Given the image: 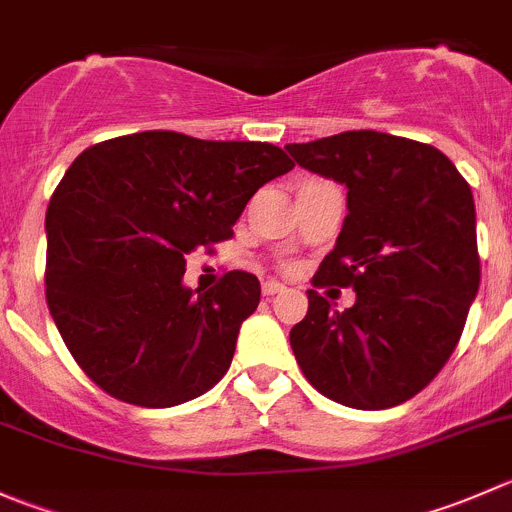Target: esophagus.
Returning <instances> with one entry per match:
<instances>
[{
    "label": "esophagus",
    "instance_id": "1",
    "mask_svg": "<svg viewBox=\"0 0 512 512\" xmlns=\"http://www.w3.org/2000/svg\"><path fill=\"white\" fill-rule=\"evenodd\" d=\"M282 290H285V285H280V282H277V280L262 282V295H265V297L277 295V292H282Z\"/></svg>",
    "mask_w": 512,
    "mask_h": 512
}]
</instances>
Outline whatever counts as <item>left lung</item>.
<instances>
[{
	"mask_svg": "<svg viewBox=\"0 0 512 512\" xmlns=\"http://www.w3.org/2000/svg\"><path fill=\"white\" fill-rule=\"evenodd\" d=\"M285 150L347 187L345 225L312 285L357 292L337 312L307 290L290 330L297 365L335 403L395 408L443 370L478 295L473 192L443 152L408 137L352 130Z\"/></svg>",
	"mask_w": 512,
	"mask_h": 512,
	"instance_id": "obj_1",
	"label": "left lung"
}]
</instances>
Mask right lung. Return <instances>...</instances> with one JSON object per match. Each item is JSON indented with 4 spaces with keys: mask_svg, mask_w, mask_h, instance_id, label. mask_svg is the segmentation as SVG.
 Returning <instances> with one entry per match:
<instances>
[{
    "mask_svg": "<svg viewBox=\"0 0 512 512\" xmlns=\"http://www.w3.org/2000/svg\"><path fill=\"white\" fill-rule=\"evenodd\" d=\"M295 162L270 142L150 130L87 147L47 207L44 292L84 375L140 408H172L215 388L260 282L225 272L182 285L187 255L230 240L250 197Z\"/></svg>",
    "mask_w": 512,
    "mask_h": 512,
    "instance_id": "obj_1",
    "label": "right lung"
}]
</instances>
